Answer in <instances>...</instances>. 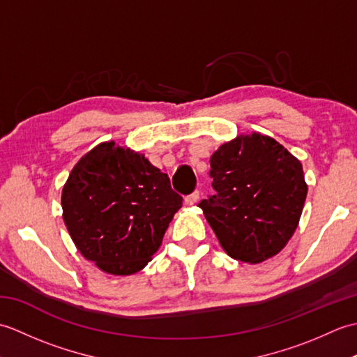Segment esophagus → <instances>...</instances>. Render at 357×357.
<instances>
[{"label": "esophagus", "mask_w": 357, "mask_h": 357, "mask_svg": "<svg viewBox=\"0 0 357 357\" xmlns=\"http://www.w3.org/2000/svg\"><path fill=\"white\" fill-rule=\"evenodd\" d=\"M199 201V192H193L192 195H188V196H185V199H184V202L187 204V206H195L196 202Z\"/></svg>", "instance_id": "34e87169"}]
</instances>
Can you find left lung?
<instances>
[{
  "mask_svg": "<svg viewBox=\"0 0 357 357\" xmlns=\"http://www.w3.org/2000/svg\"><path fill=\"white\" fill-rule=\"evenodd\" d=\"M215 195L198 206L233 259L257 264L282 250L307 198L298 158L267 135H239L210 158Z\"/></svg>",
  "mask_w": 357,
  "mask_h": 357,
  "instance_id": "8db88e82",
  "label": "left lung"
}]
</instances>
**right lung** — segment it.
I'll use <instances>...</instances> for the list:
<instances>
[{
	"label": "right lung",
	"mask_w": 357,
	"mask_h": 357,
	"mask_svg": "<svg viewBox=\"0 0 357 357\" xmlns=\"http://www.w3.org/2000/svg\"><path fill=\"white\" fill-rule=\"evenodd\" d=\"M61 206L79 253L109 275L127 276L151 261L183 198L146 156L109 141L73 167Z\"/></svg>",
	"instance_id": "add662e5"
}]
</instances>
